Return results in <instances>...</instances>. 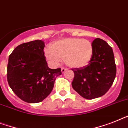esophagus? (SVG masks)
Here are the masks:
<instances>
[{
  "label": "esophagus",
  "instance_id": "esophagus-1",
  "mask_svg": "<svg viewBox=\"0 0 128 128\" xmlns=\"http://www.w3.org/2000/svg\"><path fill=\"white\" fill-rule=\"evenodd\" d=\"M67 70V68H65V67H62V73H64L66 70Z\"/></svg>",
  "mask_w": 128,
  "mask_h": 128
}]
</instances>
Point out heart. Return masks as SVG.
I'll use <instances>...</instances> for the list:
<instances>
[{"label": "heart", "mask_w": 128, "mask_h": 128, "mask_svg": "<svg viewBox=\"0 0 128 128\" xmlns=\"http://www.w3.org/2000/svg\"><path fill=\"white\" fill-rule=\"evenodd\" d=\"M93 54V46L88 40L70 38L60 40L48 48L45 51L47 59L58 65L62 60L70 67L78 68L90 62Z\"/></svg>", "instance_id": "obj_1"}]
</instances>
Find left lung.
<instances>
[{
    "mask_svg": "<svg viewBox=\"0 0 128 128\" xmlns=\"http://www.w3.org/2000/svg\"><path fill=\"white\" fill-rule=\"evenodd\" d=\"M92 44L93 54L89 63L80 68H71L74 74L72 88L87 100L105 94L113 84L116 74L112 48L98 38Z\"/></svg>",
    "mask_w": 128,
    "mask_h": 128,
    "instance_id": "left-lung-1",
    "label": "left lung"
}]
</instances>
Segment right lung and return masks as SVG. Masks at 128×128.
<instances>
[{
	"instance_id": "obj_1",
	"label": "right lung",
	"mask_w": 128,
	"mask_h": 128,
	"mask_svg": "<svg viewBox=\"0 0 128 128\" xmlns=\"http://www.w3.org/2000/svg\"><path fill=\"white\" fill-rule=\"evenodd\" d=\"M44 42L30 41L17 46L10 55L7 80L19 98L27 103L42 101L52 91L61 68L51 69L44 56Z\"/></svg>"
}]
</instances>
